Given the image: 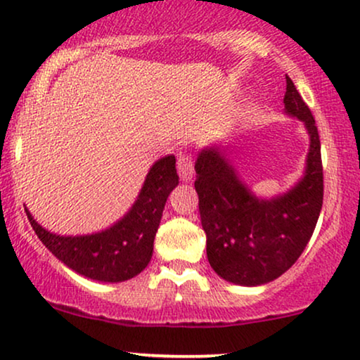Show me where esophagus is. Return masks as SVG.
<instances>
[{"label":"esophagus","instance_id":"esophagus-1","mask_svg":"<svg viewBox=\"0 0 360 360\" xmlns=\"http://www.w3.org/2000/svg\"><path fill=\"white\" fill-rule=\"evenodd\" d=\"M176 170H179L180 179L184 181H190L193 179V162L192 155L180 153L176 158Z\"/></svg>","mask_w":360,"mask_h":360}]
</instances>
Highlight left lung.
Listing matches in <instances>:
<instances>
[{
  "label": "left lung",
  "instance_id": "obj_1",
  "mask_svg": "<svg viewBox=\"0 0 360 360\" xmlns=\"http://www.w3.org/2000/svg\"><path fill=\"white\" fill-rule=\"evenodd\" d=\"M283 105L285 115L304 123L310 139L304 175L290 190L272 198L257 197L217 145L200 150L195 162L208 262L217 275L237 285H262L287 272L304 252L321 215V140L316 120L288 77Z\"/></svg>",
  "mask_w": 360,
  "mask_h": 360
}]
</instances>
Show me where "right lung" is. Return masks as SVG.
Instances as JSON below:
<instances>
[{"label":"right lung","instance_id":"1","mask_svg":"<svg viewBox=\"0 0 360 360\" xmlns=\"http://www.w3.org/2000/svg\"><path fill=\"white\" fill-rule=\"evenodd\" d=\"M179 185L175 157L157 160L130 210L112 227L88 235H58L46 230L25 208L43 245L66 267L98 282H125L139 275L153 254V240L167 198Z\"/></svg>","mask_w":360,"mask_h":360}]
</instances>
